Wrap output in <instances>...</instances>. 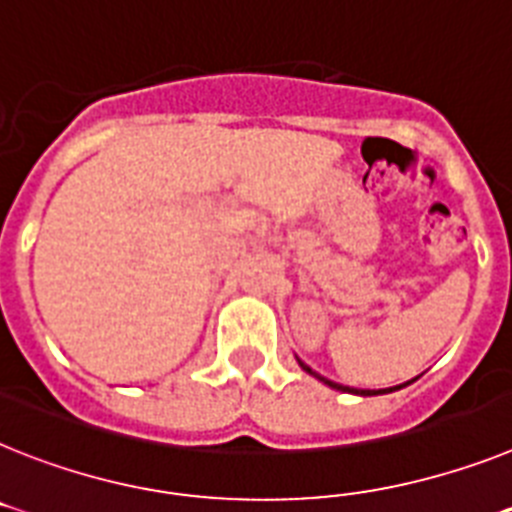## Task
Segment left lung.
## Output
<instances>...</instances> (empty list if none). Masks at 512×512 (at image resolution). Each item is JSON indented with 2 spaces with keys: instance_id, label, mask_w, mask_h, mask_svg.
I'll use <instances>...</instances> for the list:
<instances>
[{
  "instance_id": "1",
  "label": "left lung",
  "mask_w": 512,
  "mask_h": 512,
  "mask_svg": "<svg viewBox=\"0 0 512 512\" xmlns=\"http://www.w3.org/2000/svg\"><path fill=\"white\" fill-rule=\"evenodd\" d=\"M300 368L305 370V373H310V375H316L313 373V370L308 368V365H305V362H300ZM318 381H323L326 383V386H331V388H336V391H349V393H360V396H378V393H388V391H393V388H383V391H357V388H349V386H342V383H334V381H326V378H321V375H316Z\"/></svg>"
}]
</instances>
